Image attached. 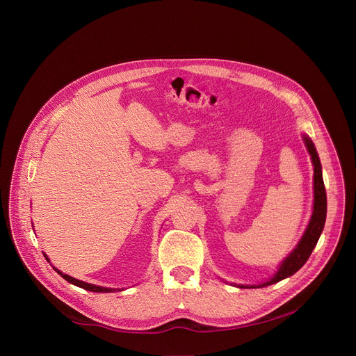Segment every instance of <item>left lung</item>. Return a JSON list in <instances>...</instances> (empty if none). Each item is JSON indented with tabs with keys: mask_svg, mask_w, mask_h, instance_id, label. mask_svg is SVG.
<instances>
[{
	"mask_svg": "<svg viewBox=\"0 0 356 356\" xmlns=\"http://www.w3.org/2000/svg\"><path fill=\"white\" fill-rule=\"evenodd\" d=\"M303 141L314 163V211H312L309 225H307L302 239L299 241L296 248L279 265L277 272L269 280L259 283V285H238V288H245V289L264 288L292 276L306 264V260L309 259L312 250L315 249L319 241V236L323 230L325 220H326V191H325V184L322 179V165H321V160L316 153L315 145L307 136H303Z\"/></svg>",
	"mask_w": 356,
	"mask_h": 356,
	"instance_id": "obj_1",
	"label": "left lung"
}]
</instances>
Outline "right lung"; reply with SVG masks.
Segmentation results:
<instances>
[{
    "label": "right lung",
    "mask_w": 356,
    "mask_h": 356,
    "mask_svg": "<svg viewBox=\"0 0 356 356\" xmlns=\"http://www.w3.org/2000/svg\"><path fill=\"white\" fill-rule=\"evenodd\" d=\"M44 256H45V254H44ZM45 259L49 260V257H47V256H45ZM54 270H56L58 275H61V277H63V279H65L67 282L73 283V285H76V286H79V288H83V289H86V291H90V292H103V293H110V292H114V291H122V289L103 288V286H97V285H91V283H86V282H83V280H79V279L71 277V276H68V275H65V273L60 272V270H58V269H56V268H54Z\"/></svg>",
    "instance_id": "obj_1"
}]
</instances>
